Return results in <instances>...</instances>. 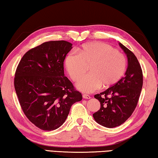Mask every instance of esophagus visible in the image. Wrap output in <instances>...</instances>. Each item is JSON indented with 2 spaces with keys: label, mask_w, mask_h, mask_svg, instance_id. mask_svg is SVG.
I'll return each mask as SVG.
<instances>
[{
  "label": "esophagus",
  "mask_w": 158,
  "mask_h": 158,
  "mask_svg": "<svg viewBox=\"0 0 158 158\" xmlns=\"http://www.w3.org/2000/svg\"><path fill=\"white\" fill-rule=\"evenodd\" d=\"M82 97H83V98H84V99H90V96L89 95H87V94H84L82 95Z\"/></svg>",
  "instance_id": "1"
}]
</instances>
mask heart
<instances>
[{"label":"heart","instance_id":"heart-1","mask_svg":"<svg viewBox=\"0 0 158 158\" xmlns=\"http://www.w3.org/2000/svg\"><path fill=\"white\" fill-rule=\"evenodd\" d=\"M78 52L69 53L65 58V68L74 81H79L90 65L89 75L77 83V87L84 93H92L103 86L109 88L119 81L126 70L125 56L104 42L84 44Z\"/></svg>","mask_w":158,"mask_h":158}]
</instances>
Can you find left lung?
Returning a JSON list of instances; mask_svg holds the SVG:
<instances>
[{"mask_svg": "<svg viewBox=\"0 0 158 158\" xmlns=\"http://www.w3.org/2000/svg\"><path fill=\"white\" fill-rule=\"evenodd\" d=\"M120 47L127 57L125 77L116 84L95 98L100 102V109L93 114L95 121L104 127L119 126L129 118L137 105L143 85V74L135 55L121 43Z\"/></svg>", "mask_w": 158, "mask_h": 158, "instance_id": "8db88e82", "label": "left lung"}]
</instances>
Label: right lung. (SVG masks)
I'll list each match as a JSON object with an SVG mask.
<instances>
[{
    "label": "right lung",
    "instance_id": "add662e5",
    "mask_svg": "<svg viewBox=\"0 0 158 158\" xmlns=\"http://www.w3.org/2000/svg\"><path fill=\"white\" fill-rule=\"evenodd\" d=\"M72 46L64 40L44 42L28 51L16 70L15 89L21 107L42 130L61 126L72 105L82 100L64 74L63 62Z\"/></svg>",
    "mask_w": 158,
    "mask_h": 158
}]
</instances>
